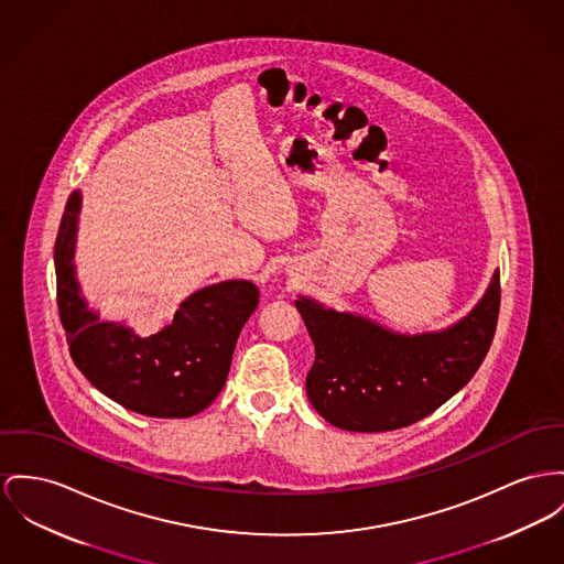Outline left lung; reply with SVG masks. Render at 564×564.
<instances>
[{"instance_id":"1","label":"left lung","mask_w":564,"mask_h":564,"mask_svg":"<svg viewBox=\"0 0 564 564\" xmlns=\"http://www.w3.org/2000/svg\"><path fill=\"white\" fill-rule=\"evenodd\" d=\"M295 307L314 341L312 406L341 430L391 432L441 409L479 370L496 334L500 271L479 305L441 334L398 336L305 297Z\"/></svg>"}]
</instances>
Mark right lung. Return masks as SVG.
<instances>
[{"label":"right lung","instance_id":"1","mask_svg":"<svg viewBox=\"0 0 564 564\" xmlns=\"http://www.w3.org/2000/svg\"><path fill=\"white\" fill-rule=\"evenodd\" d=\"M78 192L55 239L57 307L70 357L83 376L119 406L158 419L205 411L223 391L241 327L259 305L252 282L230 280L189 295L173 321L150 338L102 323L78 295L75 252Z\"/></svg>","mask_w":564,"mask_h":564}]
</instances>
